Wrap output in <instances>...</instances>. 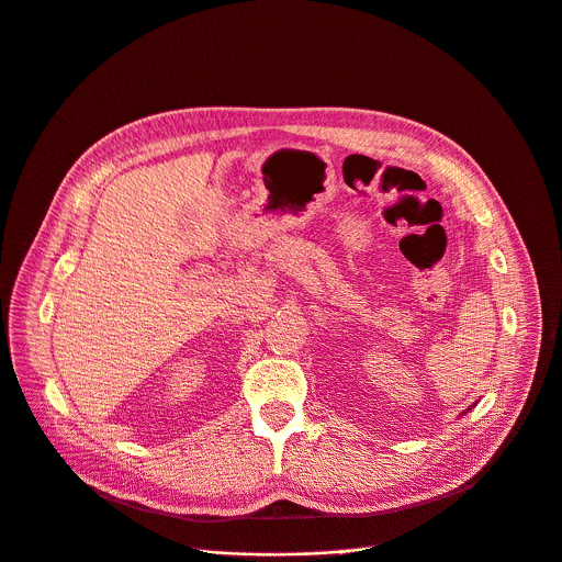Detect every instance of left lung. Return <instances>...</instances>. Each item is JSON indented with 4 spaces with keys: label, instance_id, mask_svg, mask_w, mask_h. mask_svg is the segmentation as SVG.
<instances>
[{
    "label": "left lung",
    "instance_id": "8db88e82",
    "mask_svg": "<svg viewBox=\"0 0 562 562\" xmlns=\"http://www.w3.org/2000/svg\"><path fill=\"white\" fill-rule=\"evenodd\" d=\"M473 407H475V405H473ZM467 412H469V409H467ZM467 412H462V414H467Z\"/></svg>",
    "mask_w": 562,
    "mask_h": 562
}]
</instances>
